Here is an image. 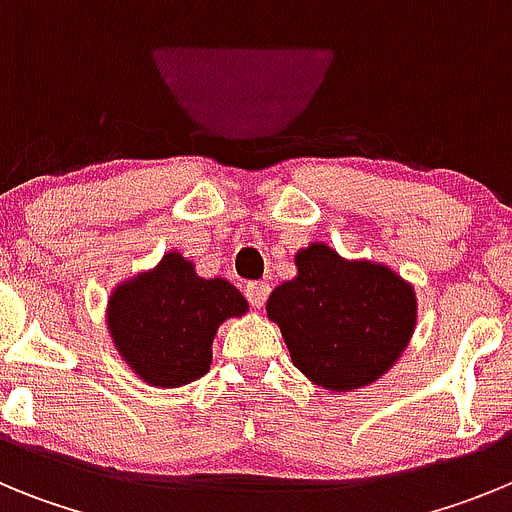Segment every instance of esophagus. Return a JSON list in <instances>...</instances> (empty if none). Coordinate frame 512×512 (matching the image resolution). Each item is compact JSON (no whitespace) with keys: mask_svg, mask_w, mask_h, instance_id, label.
<instances>
[{"mask_svg":"<svg viewBox=\"0 0 512 512\" xmlns=\"http://www.w3.org/2000/svg\"><path fill=\"white\" fill-rule=\"evenodd\" d=\"M269 292H271V287L266 282H248L246 284V297L253 307H264Z\"/></svg>","mask_w":512,"mask_h":512,"instance_id":"34e87169","label":"esophagus"}]
</instances>
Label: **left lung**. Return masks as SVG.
<instances>
[{"instance_id": "left-lung-1", "label": "left lung", "mask_w": 512, "mask_h": 512, "mask_svg": "<svg viewBox=\"0 0 512 512\" xmlns=\"http://www.w3.org/2000/svg\"><path fill=\"white\" fill-rule=\"evenodd\" d=\"M295 264L297 277L266 302L292 364L330 392L361 390L390 372L418 320L413 284L390 266L346 261L325 243L297 251Z\"/></svg>"}]
</instances>
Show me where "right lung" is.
Instances as JSON below:
<instances>
[{"mask_svg":"<svg viewBox=\"0 0 512 512\" xmlns=\"http://www.w3.org/2000/svg\"><path fill=\"white\" fill-rule=\"evenodd\" d=\"M246 312V297L228 279L197 277L192 261L169 251L151 271L112 289L107 328L143 382L182 387L210 372L220 323Z\"/></svg>","mask_w":512,"mask_h":512,"instance_id":"right-lung-1","label":"right lung"}]
</instances>
